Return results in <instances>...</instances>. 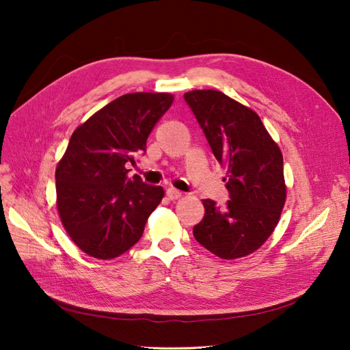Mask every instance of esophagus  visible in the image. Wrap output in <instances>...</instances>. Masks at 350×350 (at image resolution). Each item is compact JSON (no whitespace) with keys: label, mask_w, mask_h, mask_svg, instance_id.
I'll return each mask as SVG.
<instances>
[{"label":"esophagus","mask_w":350,"mask_h":350,"mask_svg":"<svg viewBox=\"0 0 350 350\" xmlns=\"http://www.w3.org/2000/svg\"><path fill=\"white\" fill-rule=\"evenodd\" d=\"M181 196H183V193L178 191V189H175V188H167L166 189V197L169 200H178Z\"/></svg>","instance_id":"1"}]
</instances>
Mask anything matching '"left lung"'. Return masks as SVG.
I'll return each mask as SVG.
<instances>
[{"instance_id": "1", "label": "left lung", "mask_w": 350, "mask_h": 350, "mask_svg": "<svg viewBox=\"0 0 350 350\" xmlns=\"http://www.w3.org/2000/svg\"><path fill=\"white\" fill-rule=\"evenodd\" d=\"M217 162L230 200H203L204 217L194 238L224 260L257 251L278 226L286 201L283 156L257 112L219 90L184 94Z\"/></svg>"}]
</instances>
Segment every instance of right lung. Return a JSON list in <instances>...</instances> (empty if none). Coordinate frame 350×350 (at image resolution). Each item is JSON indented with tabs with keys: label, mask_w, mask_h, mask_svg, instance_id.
Returning a JSON list of instances; mask_svg holds the SVG:
<instances>
[{
	"label": "right lung",
	"mask_w": 350,
	"mask_h": 350,
	"mask_svg": "<svg viewBox=\"0 0 350 350\" xmlns=\"http://www.w3.org/2000/svg\"><path fill=\"white\" fill-rule=\"evenodd\" d=\"M172 102L171 93L122 94L74 130L55 169L57 208L88 256L112 260L129 251L162 201L163 188L129 178L126 163L146 152L147 137Z\"/></svg>",
	"instance_id": "1"
}]
</instances>
